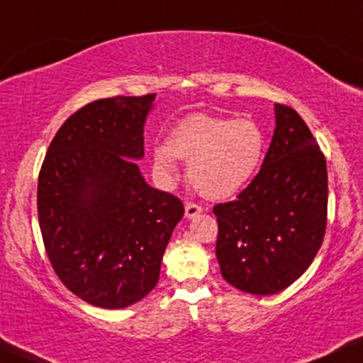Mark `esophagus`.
<instances>
[{
	"instance_id": "obj_1",
	"label": "esophagus",
	"mask_w": 363,
	"mask_h": 363,
	"mask_svg": "<svg viewBox=\"0 0 363 363\" xmlns=\"http://www.w3.org/2000/svg\"><path fill=\"white\" fill-rule=\"evenodd\" d=\"M203 208L200 207L199 203H186V218L188 219H193V218H196V216L200 214V212H202Z\"/></svg>"
}]
</instances>
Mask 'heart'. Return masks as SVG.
Instances as JSON below:
<instances>
[{
    "label": "heart",
    "mask_w": 363,
    "mask_h": 363,
    "mask_svg": "<svg viewBox=\"0 0 363 363\" xmlns=\"http://www.w3.org/2000/svg\"><path fill=\"white\" fill-rule=\"evenodd\" d=\"M265 137L251 119H226L195 113L175 124L167 144L152 147V168L164 184L179 177L177 158L189 161L193 188L212 200L239 193L262 163Z\"/></svg>",
    "instance_id": "heart-1"
}]
</instances>
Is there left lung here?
Instances as JSON below:
<instances>
[{
	"instance_id": "1",
	"label": "left lung",
	"mask_w": 363,
	"mask_h": 363,
	"mask_svg": "<svg viewBox=\"0 0 363 363\" xmlns=\"http://www.w3.org/2000/svg\"><path fill=\"white\" fill-rule=\"evenodd\" d=\"M276 130L262 168L237 200L218 203L221 276L237 290L274 295L295 283L327 228V163L302 117L276 104Z\"/></svg>"
}]
</instances>
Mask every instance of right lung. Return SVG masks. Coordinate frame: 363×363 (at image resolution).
<instances>
[{
  "mask_svg": "<svg viewBox=\"0 0 363 363\" xmlns=\"http://www.w3.org/2000/svg\"><path fill=\"white\" fill-rule=\"evenodd\" d=\"M156 94L87 104L50 142L38 177V221L61 283L84 302L123 309L160 279L161 259L184 207L151 188L144 126Z\"/></svg>",
  "mask_w": 363,
  "mask_h": 363,
  "instance_id": "right-lung-1",
  "label": "right lung"
}]
</instances>
